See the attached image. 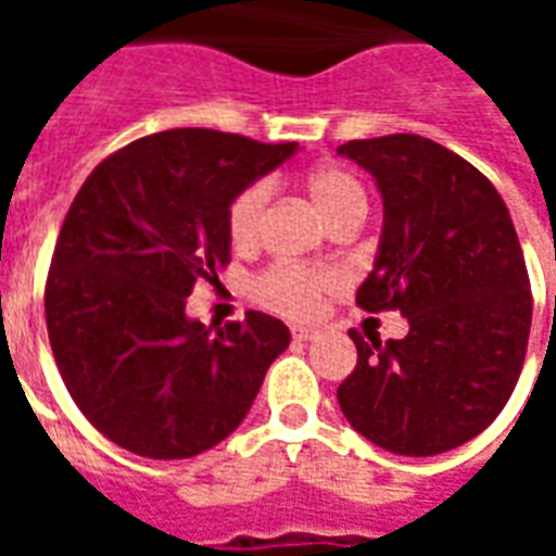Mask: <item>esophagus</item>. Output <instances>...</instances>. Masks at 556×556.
Instances as JSON below:
<instances>
[{
	"label": "esophagus",
	"instance_id": "esophagus-1",
	"mask_svg": "<svg viewBox=\"0 0 556 556\" xmlns=\"http://www.w3.org/2000/svg\"><path fill=\"white\" fill-rule=\"evenodd\" d=\"M291 337H294V342H313V339L318 337V327L294 325L291 327Z\"/></svg>",
	"mask_w": 556,
	"mask_h": 556
}]
</instances>
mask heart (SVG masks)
<instances>
[{"instance_id": "b5f03b06", "label": "heart", "mask_w": 556, "mask_h": 556, "mask_svg": "<svg viewBox=\"0 0 556 556\" xmlns=\"http://www.w3.org/2000/svg\"><path fill=\"white\" fill-rule=\"evenodd\" d=\"M306 193L333 226L345 217H366V190L342 166H318L306 178ZM267 205V184H253L229 207V238L235 247H253ZM339 286L337 270L303 265H274L253 282L255 301L286 315L315 313L318 301Z\"/></svg>"}]
</instances>
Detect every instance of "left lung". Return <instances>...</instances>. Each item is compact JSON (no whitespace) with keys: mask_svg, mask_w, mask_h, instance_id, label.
<instances>
[{"mask_svg":"<svg viewBox=\"0 0 556 556\" xmlns=\"http://www.w3.org/2000/svg\"><path fill=\"white\" fill-rule=\"evenodd\" d=\"M337 154L378 184L384 226L366 313L399 309L405 339L351 333L357 366L339 408L366 441L438 455L491 426L509 402L530 337V279L501 193L467 160L417 134L354 139Z\"/></svg>","mask_w":556,"mask_h":556,"instance_id":"left-lung-1","label":"left lung"}]
</instances>
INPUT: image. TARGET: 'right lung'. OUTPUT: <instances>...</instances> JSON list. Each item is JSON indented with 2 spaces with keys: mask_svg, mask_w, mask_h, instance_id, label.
Instances as JSON below:
<instances>
[{
  "mask_svg": "<svg viewBox=\"0 0 556 556\" xmlns=\"http://www.w3.org/2000/svg\"><path fill=\"white\" fill-rule=\"evenodd\" d=\"M298 142L175 127L106 157L79 187L47 277V330L67 393L146 458H193L238 429L289 327L265 313L205 327L195 279L229 262V207Z\"/></svg>",
  "mask_w": 556,
  "mask_h": 556,
  "instance_id": "obj_1",
  "label": "right lung"
}]
</instances>
